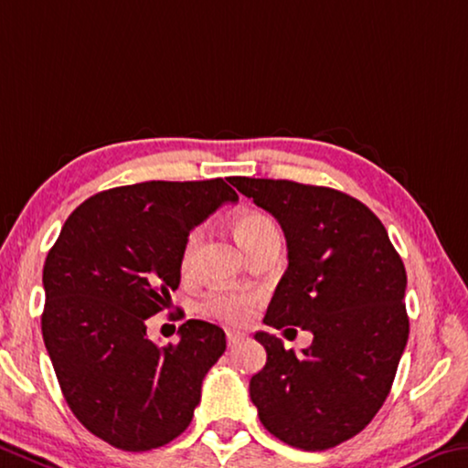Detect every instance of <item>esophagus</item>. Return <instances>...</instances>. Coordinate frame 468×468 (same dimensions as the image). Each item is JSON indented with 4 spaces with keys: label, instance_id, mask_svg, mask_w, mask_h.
Here are the masks:
<instances>
[{
    "label": "esophagus",
    "instance_id": "esophagus-1",
    "mask_svg": "<svg viewBox=\"0 0 468 468\" xmlns=\"http://www.w3.org/2000/svg\"><path fill=\"white\" fill-rule=\"evenodd\" d=\"M241 339H243V333H241V331L227 329V344H229V346H237Z\"/></svg>",
    "mask_w": 468,
    "mask_h": 468
}]
</instances>
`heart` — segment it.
<instances>
[{
  "mask_svg": "<svg viewBox=\"0 0 468 468\" xmlns=\"http://www.w3.org/2000/svg\"><path fill=\"white\" fill-rule=\"evenodd\" d=\"M277 231L274 222L262 212H241L233 218V233L239 241V246L248 251L256 246L262 237ZM199 246V231H191L181 251V271L189 272L194 269L196 251ZM254 295L248 293H212L207 295L202 303V310L206 314L217 316L220 321L241 324L246 323L254 310Z\"/></svg>",
  "mask_w": 468,
  "mask_h": 468,
  "instance_id": "b5f03b06",
  "label": "heart"
}]
</instances>
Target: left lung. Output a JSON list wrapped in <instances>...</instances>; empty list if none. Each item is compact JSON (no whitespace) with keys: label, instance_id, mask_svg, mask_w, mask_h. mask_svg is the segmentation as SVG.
<instances>
[{"label":"left lung","instance_id":"obj_1","mask_svg":"<svg viewBox=\"0 0 468 468\" xmlns=\"http://www.w3.org/2000/svg\"><path fill=\"white\" fill-rule=\"evenodd\" d=\"M287 239V271L264 323L313 333L302 354L258 331L266 365L251 377L258 417L281 441L329 450L365 429L388 398L408 341L406 269L383 222L331 187L233 176Z\"/></svg>","mask_w":468,"mask_h":468}]
</instances>
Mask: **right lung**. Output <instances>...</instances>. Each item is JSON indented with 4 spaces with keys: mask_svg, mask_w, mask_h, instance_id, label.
Segmentation results:
<instances>
[{
    "mask_svg": "<svg viewBox=\"0 0 468 468\" xmlns=\"http://www.w3.org/2000/svg\"><path fill=\"white\" fill-rule=\"evenodd\" d=\"M237 199L222 179L124 185L85 199L49 250L43 341L66 404L110 446L160 448L191 422L225 331L187 321L158 347L147 318L181 283L191 229Z\"/></svg>",
    "mask_w": 468,
    "mask_h": 468,
    "instance_id": "1",
    "label": "right lung"
}]
</instances>
